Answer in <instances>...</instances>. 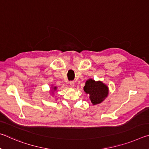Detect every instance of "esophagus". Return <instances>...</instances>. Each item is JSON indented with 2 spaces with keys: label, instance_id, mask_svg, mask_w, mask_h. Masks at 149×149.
I'll list each match as a JSON object with an SVG mask.
<instances>
[{
  "label": "esophagus",
  "instance_id": "34e87169",
  "mask_svg": "<svg viewBox=\"0 0 149 149\" xmlns=\"http://www.w3.org/2000/svg\"><path fill=\"white\" fill-rule=\"evenodd\" d=\"M70 85H71V87H74L75 81H71L70 82Z\"/></svg>",
  "mask_w": 149,
  "mask_h": 149
}]
</instances>
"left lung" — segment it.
<instances>
[{"instance_id": "8db88e82", "label": "left lung", "mask_w": 149, "mask_h": 149, "mask_svg": "<svg viewBox=\"0 0 149 149\" xmlns=\"http://www.w3.org/2000/svg\"><path fill=\"white\" fill-rule=\"evenodd\" d=\"M85 93L89 95V99L93 105L100 104L108 95V87L102 81H95L92 79L85 82L84 87Z\"/></svg>"}]
</instances>
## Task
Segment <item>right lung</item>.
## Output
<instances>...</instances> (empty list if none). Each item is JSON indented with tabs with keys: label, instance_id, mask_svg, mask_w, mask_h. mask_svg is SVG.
<instances>
[{
	"label": "right lung",
	"instance_id": "1",
	"mask_svg": "<svg viewBox=\"0 0 149 149\" xmlns=\"http://www.w3.org/2000/svg\"><path fill=\"white\" fill-rule=\"evenodd\" d=\"M56 87H54V90H56Z\"/></svg>",
	"mask_w": 149,
	"mask_h": 149
}]
</instances>
